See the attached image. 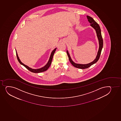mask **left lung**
Listing matches in <instances>:
<instances>
[{
    "label": "left lung",
    "mask_w": 121,
    "mask_h": 121,
    "mask_svg": "<svg viewBox=\"0 0 121 121\" xmlns=\"http://www.w3.org/2000/svg\"><path fill=\"white\" fill-rule=\"evenodd\" d=\"M87 18L88 19V21L90 22V23H91L90 26L94 28L95 31H96L98 41H99V50H98V52L97 53L96 57L95 58V59H94V60L92 62H90V63L87 64H79L75 63L71 59V57L70 56V55L68 51H66V53L67 54L68 56L69 57V61H70V63L75 67L78 68V69H87V68H88L89 67H90L92 65H93V64L95 63L97 61H98V60L99 59L102 49L103 48V39L102 37L100 28L99 25L94 20V19H93L92 17H90V16H87Z\"/></svg>",
    "instance_id": "8db88e82"
}]
</instances>
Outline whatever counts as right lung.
<instances>
[{
	"label": "right lung",
	"mask_w": 121,
	"mask_h": 121,
	"mask_svg": "<svg viewBox=\"0 0 121 121\" xmlns=\"http://www.w3.org/2000/svg\"><path fill=\"white\" fill-rule=\"evenodd\" d=\"M56 48H55V49H54L52 51V52H51V55L49 59L48 60V62H47V63L46 64V65H45V66H43L42 68H41L40 69H32L31 68L29 67V66H27V65H25L24 64H23L22 62L19 59V58L18 57V55L17 52L16 50V56L17 59L18 60L19 62L20 63V64L23 65V66H24L26 69H27L28 70H29L32 73H42L43 72L47 70L48 69V68L49 67L50 65H51V62H52V58L54 54L55 53V51H56Z\"/></svg>",
	"instance_id": "add662e5"
}]
</instances>
